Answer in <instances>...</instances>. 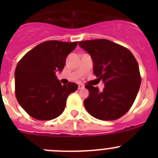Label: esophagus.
Listing matches in <instances>:
<instances>
[{"label": "esophagus", "mask_w": 158, "mask_h": 158, "mask_svg": "<svg viewBox=\"0 0 158 158\" xmlns=\"http://www.w3.org/2000/svg\"><path fill=\"white\" fill-rule=\"evenodd\" d=\"M85 88V86L83 85H81V84H80V85H78V89H82Z\"/></svg>", "instance_id": "esophagus-1"}]
</instances>
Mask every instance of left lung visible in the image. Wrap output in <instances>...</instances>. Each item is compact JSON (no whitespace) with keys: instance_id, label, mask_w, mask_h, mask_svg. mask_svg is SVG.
Instances as JSON below:
<instances>
[{"instance_id":"left-lung-1","label":"left lung","mask_w":158,"mask_h":158,"mask_svg":"<svg viewBox=\"0 0 158 158\" xmlns=\"http://www.w3.org/2000/svg\"><path fill=\"white\" fill-rule=\"evenodd\" d=\"M79 46L93 59V73L104 83L98 87L86 85L89 96L84 100L88 112L101 120H115L125 115L135 102L141 85L139 64L126 47L107 40H85Z\"/></svg>"}]
</instances>
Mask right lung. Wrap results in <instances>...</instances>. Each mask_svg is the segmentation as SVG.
I'll return each instance as SVG.
<instances>
[{"label": "right lung", "mask_w": 158, "mask_h": 158, "mask_svg": "<svg viewBox=\"0 0 158 158\" xmlns=\"http://www.w3.org/2000/svg\"><path fill=\"white\" fill-rule=\"evenodd\" d=\"M77 42L50 40L40 43L19 60L15 70V93L19 104L32 118L51 120L59 116L77 84L62 85L56 76Z\"/></svg>", "instance_id": "right-lung-1"}]
</instances>
